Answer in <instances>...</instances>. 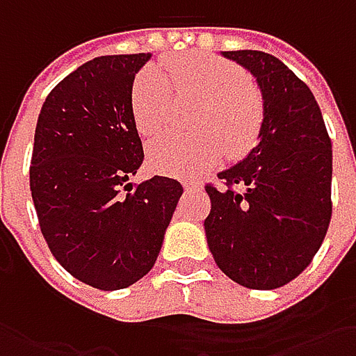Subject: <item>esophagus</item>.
Segmentation results:
<instances>
[{
  "mask_svg": "<svg viewBox=\"0 0 356 356\" xmlns=\"http://www.w3.org/2000/svg\"><path fill=\"white\" fill-rule=\"evenodd\" d=\"M184 188L186 190H196V188H200L198 182H184Z\"/></svg>",
  "mask_w": 356,
  "mask_h": 356,
  "instance_id": "34e87169",
  "label": "esophagus"
}]
</instances>
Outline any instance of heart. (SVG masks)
I'll list each match as a JSON object with an SVG mask.
<instances>
[{
  "label": "heart",
  "instance_id": "obj_1",
  "mask_svg": "<svg viewBox=\"0 0 356 356\" xmlns=\"http://www.w3.org/2000/svg\"><path fill=\"white\" fill-rule=\"evenodd\" d=\"M174 83L206 101L198 138L164 134L148 144L146 156L152 170L190 176L216 164L224 152L243 154L252 148L264 120L259 95L248 87L243 71L232 63L208 55H178L164 63ZM172 89L158 67H144L132 83L130 108L140 134H156L168 122Z\"/></svg>",
  "mask_w": 356,
  "mask_h": 356
}]
</instances>
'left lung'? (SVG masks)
Instances as JSON below:
<instances>
[{"label": "left lung", "instance_id": "left-lung-1", "mask_svg": "<svg viewBox=\"0 0 356 356\" xmlns=\"http://www.w3.org/2000/svg\"><path fill=\"white\" fill-rule=\"evenodd\" d=\"M255 79L264 120L248 156L206 186L204 220L213 261L248 289H277L295 280L321 248L331 222L333 150L307 85L264 51H222ZM232 185H238L236 193Z\"/></svg>", "mask_w": 356, "mask_h": 356}]
</instances>
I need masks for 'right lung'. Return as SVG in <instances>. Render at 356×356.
I'll return each mask as SVG.
<instances>
[{
	"label": "right lung",
	"mask_w": 356,
	"mask_h": 356,
	"mask_svg": "<svg viewBox=\"0 0 356 356\" xmlns=\"http://www.w3.org/2000/svg\"><path fill=\"white\" fill-rule=\"evenodd\" d=\"M150 57L81 65L49 92L35 127L29 184L41 234L73 277L103 291L152 269L184 192L164 176L130 182L144 160L130 92Z\"/></svg>",
	"instance_id": "1"
}]
</instances>
